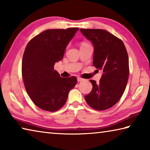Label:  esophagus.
Segmentation results:
<instances>
[{
    "mask_svg": "<svg viewBox=\"0 0 150 150\" xmlns=\"http://www.w3.org/2000/svg\"><path fill=\"white\" fill-rule=\"evenodd\" d=\"M84 80H85L84 79H83V78H81V77H77V81H78V82H81V81H83Z\"/></svg>",
    "mask_w": 150,
    "mask_h": 150,
    "instance_id": "34e87169",
    "label": "esophagus"
}]
</instances>
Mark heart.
Returning a JSON list of instances; mask_svg holds the SVG:
<instances>
[{"label": "heart", "mask_w": 150, "mask_h": 150, "mask_svg": "<svg viewBox=\"0 0 150 150\" xmlns=\"http://www.w3.org/2000/svg\"><path fill=\"white\" fill-rule=\"evenodd\" d=\"M88 45V44H86V43H82V44H81V46H83V45Z\"/></svg>", "instance_id": "b5f03b06"}]
</instances>
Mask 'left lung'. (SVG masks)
Masks as SVG:
<instances>
[{"mask_svg": "<svg viewBox=\"0 0 150 150\" xmlns=\"http://www.w3.org/2000/svg\"><path fill=\"white\" fill-rule=\"evenodd\" d=\"M94 47L93 64L103 71L99 83L90 80L93 89L86 102L97 110L111 108L125 91L129 75L128 55L124 43L105 30L80 29Z\"/></svg>", "mask_w": 150, "mask_h": 150, "instance_id": "1", "label": "left lung"}]
</instances>
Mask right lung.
<instances>
[{
    "label": "right lung",
    "instance_id": "add662e5",
    "mask_svg": "<svg viewBox=\"0 0 150 150\" xmlns=\"http://www.w3.org/2000/svg\"><path fill=\"white\" fill-rule=\"evenodd\" d=\"M78 30V28L45 30L26 45L22 63L24 86L31 100L42 110H59L77 84L76 77H61L54 65L63 59L66 47Z\"/></svg>",
    "mask_w": 150,
    "mask_h": 150
}]
</instances>
